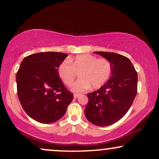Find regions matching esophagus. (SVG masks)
I'll return each mask as SVG.
<instances>
[{
  "label": "esophagus",
  "instance_id": "1",
  "mask_svg": "<svg viewBox=\"0 0 159 159\" xmlns=\"http://www.w3.org/2000/svg\"><path fill=\"white\" fill-rule=\"evenodd\" d=\"M79 94H76L75 93V94H74V98H77L79 97Z\"/></svg>",
  "mask_w": 159,
  "mask_h": 159
}]
</instances>
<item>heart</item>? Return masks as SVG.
Wrapping results in <instances>:
<instances>
[{"label": "heart", "mask_w": 159, "mask_h": 159, "mask_svg": "<svg viewBox=\"0 0 159 159\" xmlns=\"http://www.w3.org/2000/svg\"><path fill=\"white\" fill-rule=\"evenodd\" d=\"M111 64L104 58L83 54L73 59L65 60L58 67V75L66 86H71L75 79V71H80V79L73 84L75 93L85 92L92 87L98 89L105 84L111 74Z\"/></svg>", "instance_id": "obj_1"}]
</instances>
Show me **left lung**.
Wrapping results in <instances>:
<instances>
[{"label":"left lung","mask_w":159,"mask_h":159,"mask_svg":"<svg viewBox=\"0 0 159 159\" xmlns=\"http://www.w3.org/2000/svg\"><path fill=\"white\" fill-rule=\"evenodd\" d=\"M111 64V75L105 84L88 93L84 114L99 127L111 125L122 118L131 107L138 92V74L126 56L110 52H95Z\"/></svg>","instance_id":"1"}]
</instances>
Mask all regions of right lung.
Listing matches in <instances>:
<instances>
[{"mask_svg":"<svg viewBox=\"0 0 159 159\" xmlns=\"http://www.w3.org/2000/svg\"><path fill=\"white\" fill-rule=\"evenodd\" d=\"M66 57L64 53L42 52L27 56L21 63L17 94L25 111L38 122L59 120L74 98L58 75V67Z\"/></svg>","mask_w":159,"mask_h":159,"instance_id":"obj_1","label":"right lung"}]
</instances>
